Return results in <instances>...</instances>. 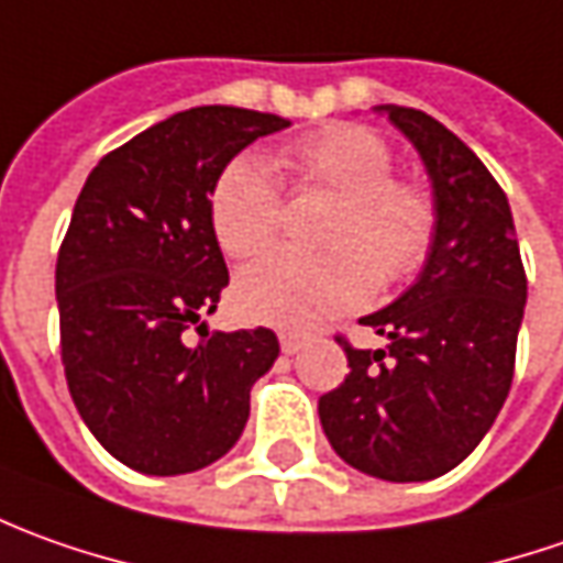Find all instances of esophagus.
I'll return each instance as SVG.
<instances>
[{
  "mask_svg": "<svg viewBox=\"0 0 563 563\" xmlns=\"http://www.w3.org/2000/svg\"><path fill=\"white\" fill-rule=\"evenodd\" d=\"M301 345H305V340H301V336H296V333H283V336H280L283 355H296Z\"/></svg>",
  "mask_w": 563,
  "mask_h": 563,
  "instance_id": "obj_1",
  "label": "esophagus"
}]
</instances>
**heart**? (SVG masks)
I'll return each mask as SVG.
<instances>
[{"instance_id": "1", "label": "heart", "mask_w": 563, "mask_h": 563, "mask_svg": "<svg viewBox=\"0 0 563 563\" xmlns=\"http://www.w3.org/2000/svg\"><path fill=\"white\" fill-rule=\"evenodd\" d=\"M301 189L336 196L320 233L323 255L274 252L236 280V308L255 323L311 330L352 311L379 286L415 277L437 243L439 211L427 186L393 177L396 162L374 130L330 124L283 146L274 158ZM211 233L230 258H252L277 243L283 192L262 155L221 167L208 196Z\"/></svg>"}]
</instances>
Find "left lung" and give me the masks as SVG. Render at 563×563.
I'll return each mask as SVG.
<instances>
[{
  "label": "left lung",
  "mask_w": 563,
  "mask_h": 563,
  "mask_svg": "<svg viewBox=\"0 0 563 563\" xmlns=\"http://www.w3.org/2000/svg\"><path fill=\"white\" fill-rule=\"evenodd\" d=\"M417 148L437 199L433 252L393 305L361 318L386 349H352L349 377L320 396V427L355 471L423 483L457 467L489 433L514 377L527 274L508 196L437 118L377 106Z\"/></svg>",
  "instance_id": "8db88e82"
}]
</instances>
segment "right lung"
Here are the masks:
<instances>
[{"instance_id":"obj_1","label":"right lung","mask_w":563,"mask_h":563,"mask_svg":"<svg viewBox=\"0 0 563 563\" xmlns=\"http://www.w3.org/2000/svg\"><path fill=\"white\" fill-rule=\"evenodd\" d=\"M280 114L177 111L92 167L55 264L62 364L108 455L152 476L202 471L243 437L249 393L280 355L274 330L208 333L230 283L211 184ZM192 322L203 333L186 346Z\"/></svg>"}]
</instances>
